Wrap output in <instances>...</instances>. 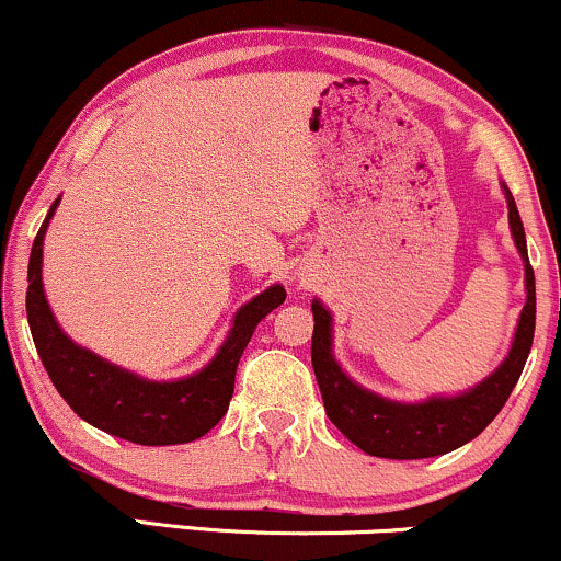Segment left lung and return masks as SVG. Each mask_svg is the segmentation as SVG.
Segmentation results:
<instances>
[{"label": "left lung", "instance_id": "obj_1", "mask_svg": "<svg viewBox=\"0 0 561 561\" xmlns=\"http://www.w3.org/2000/svg\"><path fill=\"white\" fill-rule=\"evenodd\" d=\"M501 190L506 195L512 240L525 263L527 300L523 313H519L506 358L499 364V369H493L474 388L456 392V396H430L416 403L392 401V398L362 388L356 379L345 375L332 353L334 334L330 308L319 298L311 302V362L321 398H324V411L334 427L369 456H379V459H430V456H440L465 446L495 420V414L504 409L506 398L512 396L514 385L523 375L533 347V332H536V276H533L530 261H527L525 229L517 203H514L506 184H501Z\"/></svg>", "mask_w": 561, "mask_h": 561}]
</instances>
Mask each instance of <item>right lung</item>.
<instances>
[{
	"mask_svg": "<svg viewBox=\"0 0 561 561\" xmlns=\"http://www.w3.org/2000/svg\"><path fill=\"white\" fill-rule=\"evenodd\" d=\"M57 205L60 197L49 205V214L31 248L28 289H25L31 337L57 392L83 422L139 446H176L203 437L227 414L242 351L248 347L259 321L285 302V287L272 285L244 302L231 319V330L216 356L195 375L169 379V382L139 377L73 343L57 324L42 282L44 234Z\"/></svg>",
	"mask_w": 561,
	"mask_h": 561,
	"instance_id": "right-lung-1",
	"label": "right lung"
}]
</instances>
